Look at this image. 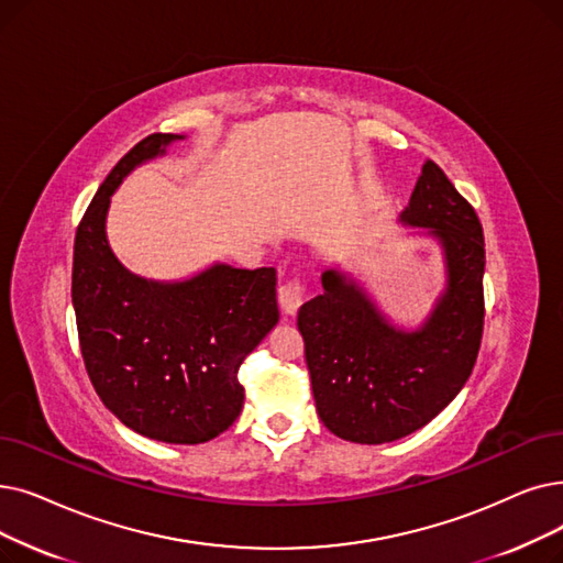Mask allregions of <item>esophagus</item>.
Instances as JSON below:
<instances>
[{
	"instance_id": "1",
	"label": "esophagus",
	"mask_w": 563,
	"mask_h": 563,
	"mask_svg": "<svg viewBox=\"0 0 563 563\" xmlns=\"http://www.w3.org/2000/svg\"><path fill=\"white\" fill-rule=\"evenodd\" d=\"M306 295H308V289H306L303 280H299V278L287 280L278 287V303L287 314H295L301 308V303L306 301Z\"/></svg>"
}]
</instances>
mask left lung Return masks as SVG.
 Listing matches in <instances>:
<instances>
[{"instance_id":"8db88e82","label":"left lung","mask_w":563,"mask_h":563,"mask_svg":"<svg viewBox=\"0 0 563 563\" xmlns=\"http://www.w3.org/2000/svg\"><path fill=\"white\" fill-rule=\"evenodd\" d=\"M400 221L428 228L446 253V291L419 331L390 327L333 268L297 320L317 413L356 444L396 442L430 423L470 379L481 350L485 241L474 207L426 161Z\"/></svg>"}]
</instances>
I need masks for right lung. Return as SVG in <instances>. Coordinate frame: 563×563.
I'll return each instance as SVG.
<instances>
[{
  "label": "right lung",
  "instance_id": "1",
  "mask_svg": "<svg viewBox=\"0 0 563 563\" xmlns=\"http://www.w3.org/2000/svg\"><path fill=\"white\" fill-rule=\"evenodd\" d=\"M179 137L146 135L112 167L78 225L70 291L85 368L103 405L156 442L202 444L241 413V363L278 322L276 268L216 264L163 285L133 276L112 255L110 195Z\"/></svg>",
  "mask_w": 563,
  "mask_h": 563
}]
</instances>
